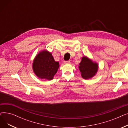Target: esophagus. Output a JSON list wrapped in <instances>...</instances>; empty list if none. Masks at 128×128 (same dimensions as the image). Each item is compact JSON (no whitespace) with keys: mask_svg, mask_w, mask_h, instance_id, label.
<instances>
[{"mask_svg":"<svg viewBox=\"0 0 128 128\" xmlns=\"http://www.w3.org/2000/svg\"><path fill=\"white\" fill-rule=\"evenodd\" d=\"M64 63L65 64H70V61H64Z\"/></svg>","mask_w":128,"mask_h":128,"instance_id":"obj_1","label":"esophagus"}]
</instances>
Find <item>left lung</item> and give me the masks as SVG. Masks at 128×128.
I'll return each instance as SVG.
<instances>
[{"instance_id":"1","label":"left lung","mask_w":128,"mask_h":128,"mask_svg":"<svg viewBox=\"0 0 128 128\" xmlns=\"http://www.w3.org/2000/svg\"><path fill=\"white\" fill-rule=\"evenodd\" d=\"M78 68L82 78L89 79L96 75L98 70V64L86 56L82 58Z\"/></svg>"}]
</instances>
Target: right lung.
I'll return each instance as SVG.
<instances>
[{
  "instance_id": "obj_1",
  "label": "right lung",
  "mask_w": 128,
  "mask_h": 128,
  "mask_svg": "<svg viewBox=\"0 0 128 128\" xmlns=\"http://www.w3.org/2000/svg\"><path fill=\"white\" fill-rule=\"evenodd\" d=\"M60 67L52 53L46 50L38 52L33 60L32 68L37 77L41 79L51 80L57 72Z\"/></svg>"
}]
</instances>
